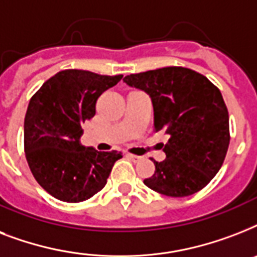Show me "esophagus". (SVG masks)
I'll return each instance as SVG.
<instances>
[{"label":"esophagus","mask_w":257,"mask_h":257,"mask_svg":"<svg viewBox=\"0 0 257 257\" xmlns=\"http://www.w3.org/2000/svg\"><path fill=\"white\" fill-rule=\"evenodd\" d=\"M128 157L133 161V163H140V161L144 159L143 156H136V155H128Z\"/></svg>","instance_id":"obj_1"}]
</instances>
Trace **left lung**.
Returning a JSON list of instances; mask_svg holds the SVG:
<instances>
[{"label":"left lung","mask_w":257,"mask_h":257,"mask_svg":"<svg viewBox=\"0 0 257 257\" xmlns=\"http://www.w3.org/2000/svg\"><path fill=\"white\" fill-rule=\"evenodd\" d=\"M124 82L148 93L155 132H164L167 159L144 184L171 197L203 189L220 171L229 145V116L223 96L205 76L168 66L125 76Z\"/></svg>","instance_id":"obj_1"}]
</instances>
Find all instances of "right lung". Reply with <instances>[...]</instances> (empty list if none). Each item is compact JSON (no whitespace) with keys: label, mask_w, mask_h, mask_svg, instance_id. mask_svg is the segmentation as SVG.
<instances>
[{"label":"right lung","mask_w":257,"mask_h":257,"mask_svg":"<svg viewBox=\"0 0 257 257\" xmlns=\"http://www.w3.org/2000/svg\"><path fill=\"white\" fill-rule=\"evenodd\" d=\"M122 76L66 69L42 84L24 122L26 161L37 183L65 203H81L106 184L120 152H98L80 143L81 125L96 114L97 98Z\"/></svg>","instance_id":"add662e5"}]
</instances>
